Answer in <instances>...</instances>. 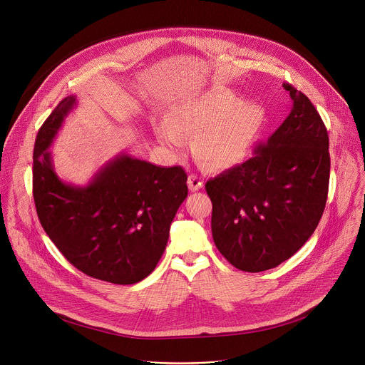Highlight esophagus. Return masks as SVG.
Wrapping results in <instances>:
<instances>
[{
    "instance_id": "1",
    "label": "esophagus",
    "mask_w": 365,
    "mask_h": 365,
    "mask_svg": "<svg viewBox=\"0 0 365 365\" xmlns=\"http://www.w3.org/2000/svg\"><path fill=\"white\" fill-rule=\"evenodd\" d=\"M187 185H189V189H190L192 192H196V190H199V189L203 187V180H202L199 176H196V175H189V178H187Z\"/></svg>"
}]
</instances>
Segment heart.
Listing matches in <instances>:
<instances>
[{"label":"heart","instance_id":"heart-1","mask_svg":"<svg viewBox=\"0 0 365 365\" xmlns=\"http://www.w3.org/2000/svg\"><path fill=\"white\" fill-rule=\"evenodd\" d=\"M266 111L255 101H241L231 89L215 88L179 102L172 120H162L158 137L175 153L195 137L197 159L211 170L242 163L263 130Z\"/></svg>","mask_w":365,"mask_h":365}]
</instances>
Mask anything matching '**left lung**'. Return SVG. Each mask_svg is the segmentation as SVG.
<instances>
[{
    "label": "left lung",
    "instance_id": "left-lung-1",
    "mask_svg": "<svg viewBox=\"0 0 365 365\" xmlns=\"http://www.w3.org/2000/svg\"><path fill=\"white\" fill-rule=\"evenodd\" d=\"M293 107L242 165L206 182L212 237L228 262L250 273L274 269L317 230L329 186V138L309 98L283 83Z\"/></svg>",
    "mask_w": 365,
    "mask_h": 365
}]
</instances>
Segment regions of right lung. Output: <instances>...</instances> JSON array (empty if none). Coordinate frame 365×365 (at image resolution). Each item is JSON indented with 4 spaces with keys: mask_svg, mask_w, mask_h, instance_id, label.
I'll use <instances>...</instances> for the list:
<instances>
[{
    "mask_svg": "<svg viewBox=\"0 0 365 365\" xmlns=\"http://www.w3.org/2000/svg\"><path fill=\"white\" fill-rule=\"evenodd\" d=\"M75 106V95L62 99L37 133L33 196L40 224L86 276L138 283L165 252L170 224L187 196V176L180 166L160 168L120 153L86 186L63 182L47 148Z\"/></svg>",
    "mask_w": 365,
    "mask_h": 365,
    "instance_id": "obj_1",
    "label": "right lung"
}]
</instances>
